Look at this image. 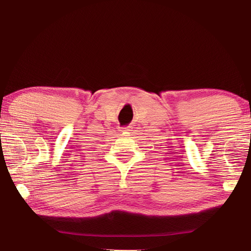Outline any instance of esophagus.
Returning a JSON list of instances; mask_svg holds the SVG:
<instances>
[{"mask_svg": "<svg viewBox=\"0 0 251 251\" xmlns=\"http://www.w3.org/2000/svg\"><path fill=\"white\" fill-rule=\"evenodd\" d=\"M131 128H133V127L131 126H127V127H123V128L121 129V131H130L131 130Z\"/></svg>", "mask_w": 251, "mask_h": 251, "instance_id": "34e87169", "label": "esophagus"}]
</instances>
